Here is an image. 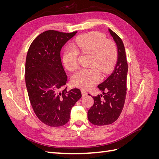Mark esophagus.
<instances>
[{
	"label": "esophagus",
	"mask_w": 159,
	"mask_h": 159,
	"mask_svg": "<svg viewBox=\"0 0 159 159\" xmlns=\"http://www.w3.org/2000/svg\"><path fill=\"white\" fill-rule=\"evenodd\" d=\"M81 94H82V96H86L88 95V93H87V91H86L85 90H84V89H81Z\"/></svg>",
	"instance_id": "1"
}]
</instances>
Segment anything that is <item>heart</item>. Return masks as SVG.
Wrapping results in <instances>:
<instances>
[{
	"mask_svg": "<svg viewBox=\"0 0 159 159\" xmlns=\"http://www.w3.org/2000/svg\"><path fill=\"white\" fill-rule=\"evenodd\" d=\"M79 54L90 55L91 68H81L71 76L74 86L88 89L101 80L99 70L106 74L111 70L117 57V50L113 42L107 40L103 34L91 32L80 36L72 46L66 47L64 52L63 64L69 71H74L78 67Z\"/></svg>",
	"mask_w": 159,
	"mask_h": 159,
	"instance_id": "1",
	"label": "heart"
}]
</instances>
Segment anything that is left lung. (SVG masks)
I'll return each mask as SVG.
<instances>
[{"label":"left lung","instance_id":"obj_1","mask_svg":"<svg viewBox=\"0 0 159 159\" xmlns=\"http://www.w3.org/2000/svg\"><path fill=\"white\" fill-rule=\"evenodd\" d=\"M109 31L117 44V63L111 74L98 86L103 95L93 97L94 103L88 112L90 123L98 126L107 125L116 121L121 113L127 94L128 64L125 46L116 33L111 29Z\"/></svg>","mask_w":159,"mask_h":159}]
</instances>
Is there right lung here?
I'll return each mask as SVG.
<instances>
[{
	"mask_svg": "<svg viewBox=\"0 0 159 159\" xmlns=\"http://www.w3.org/2000/svg\"><path fill=\"white\" fill-rule=\"evenodd\" d=\"M77 32L47 30L32 42L25 66L26 89L37 117L46 125L63 126L69 121L71 108L81 98L79 89L62 90L68 77L61 64L60 51Z\"/></svg>",
	"mask_w": 159,
	"mask_h": 159,
	"instance_id": "obj_1",
	"label": "right lung"
}]
</instances>
